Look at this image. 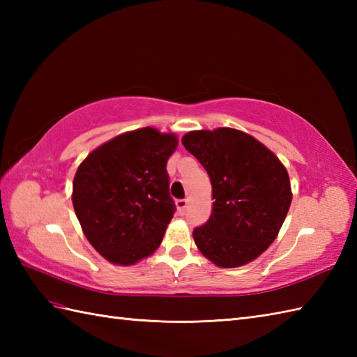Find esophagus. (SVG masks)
<instances>
[{
    "mask_svg": "<svg viewBox=\"0 0 357 357\" xmlns=\"http://www.w3.org/2000/svg\"><path fill=\"white\" fill-rule=\"evenodd\" d=\"M187 206H188L187 199H178V201H176V208H178L179 213H184L185 208H187Z\"/></svg>",
    "mask_w": 357,
    "mask_h": 357,
    "instance_id": "34e87169",
    "label": "esophagus"
}]
</instances>
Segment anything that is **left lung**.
I'll list each match as a JSON object with an SVG mask.
<instances>
[{"instance_id":"obj_1","label":"left lung","mask_w":357,"mask_h":357,"mask_svg":"<svg viewBox=\"0 0 357 357\" xmlns=\"http://www.w3.org/2000/svg\"><path fill=\"white\" fill-rule=\"evenodd\" d=\"M184 147L206 169L213 208L193 230L199 252L221 268H236L259 257L276 239L291 204L285 165L262 142L238 128L193 130Z\"/></svg>"}]
</instances>
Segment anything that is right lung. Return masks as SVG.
Returning <instances> with one entry per match:
<instances>
[{
    "label": "right lung",
    "mask_w": 357,
    "mask_h": 357,
    "mask_svg": "<svg viewBox=\"0 0 357 357\" xmlns=\"http://www.w3.org/2000/svg\"><path fill=\"white\" fill-rule=\"evenodd\" d=\"M176 147L174 133L142 127L101 144L79 164L73 208L104 259L128 267L161 245L174 211L165 167Z\"/></svg>",
    "instance_id": "obj_1"
}]
</instances>
